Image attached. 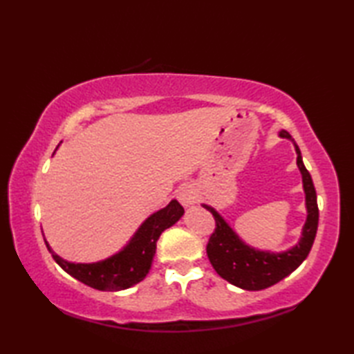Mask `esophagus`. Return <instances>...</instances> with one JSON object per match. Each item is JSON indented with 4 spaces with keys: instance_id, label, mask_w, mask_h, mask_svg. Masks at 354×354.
I'll return each instance as SVG.
<instances>
[{
    "instance_id": "obj_1",
    "label": "esophagus",
    "mask_w": 354,
    "mask_h": 354,
    "mask_svg": "<svg viewBox=\"0 0 354 354\" xmlns=\"http://www.w3.org/2000/svg\"><path fill=\"white\" fill-rule=\"evenodd\" d=\"M176 196L185 208L194 205V202H196V192H194V189L190 184H184L179 187L176 192Z\"/></svg>"
}]
</instances>
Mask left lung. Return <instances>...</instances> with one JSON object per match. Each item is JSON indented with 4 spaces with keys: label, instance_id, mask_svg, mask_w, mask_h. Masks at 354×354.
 Segmentation results:
<instances>
[{
    "label": "left lung",
    "instance_id": "left-lung-1",
    "mask_svg": "<svg viewBox=\"0 0 354 354\" xmlns=\"http://www.w3.org/2000/svg\"><path fill=\"white\" fill-rule=\"evenodd\" d=\"M280 137L292 140L289 132L286 131L280 132ZM293 146L297 150V165L303 175L307 219L301 239L290 250L284 252H268L248 246L213 207L204 204V208L213 214L216 221V230L209 236L207 245L209 263L223 280L240 289L261 290L281 281L284 277L292 274L301 265L312 250L319 221L317 192H315L310 173L304 167L301 152L295 141H293Z\"/></svg>",
    "mask_w": 354,
    "mask_h": 354
}]
</instances>
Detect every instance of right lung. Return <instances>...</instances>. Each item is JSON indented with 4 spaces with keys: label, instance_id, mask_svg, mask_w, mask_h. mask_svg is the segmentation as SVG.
<instances>
[{
    "label": "right lung",
    "instance_id": "obj_1",
    "mask_svg": "<svg viewBox=\"0 0 354 354\" xmlns=\"http://www.w3.org/2000/svg\"><path fill=\"white\" fill-rule=\"evenodd\" d=\"M184 214V208L178 201L153 213L141 223L138 231L122 251L111 255L109 259L95 263H71L59 257L47 245L53 259L66 274L76 278L89 288L104 292H117L132 288L133 284L145 280L152 266L156 251V242L164 230L175 225Z\"/></svg>",
    "mask_w": 354,
    "mask_h": 354
}]
</instances>
